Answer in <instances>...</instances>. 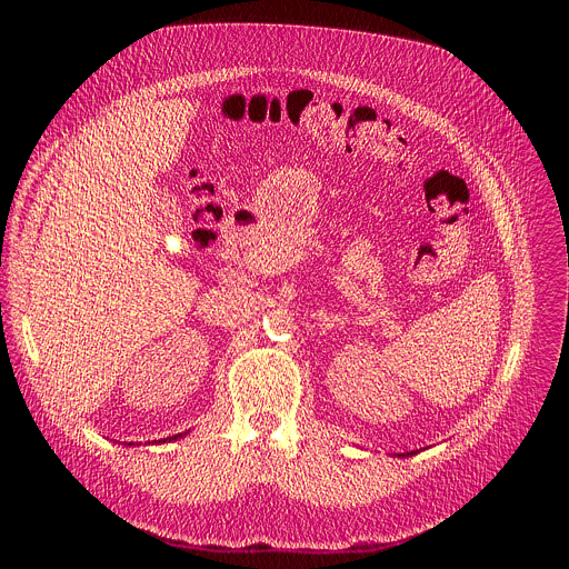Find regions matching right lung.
<instances>
[{"mask_svg": "<svg viewBox=\"0 0 569 569\" xmlns=\"http://www.w3.org/2000/svg\"><path fill=\"white\" fill-rule=\"evenodd\" d=\"M180 437H182V432L176 435V437H169V439H161V441H173V439H180Z\"/></svg>", "mask_w": 569, "mask_h": 569, "instance_id": "obj_1", "label": "right lung"}]
</instances>
